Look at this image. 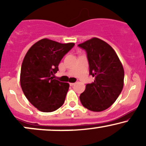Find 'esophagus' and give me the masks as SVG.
<instances>
[{"label":"esophagus","instance_id":"obj_1","mask_svg":"<svg viewBox=\"0 0 146 146\" xmlns=\"http://www.w3.org/2000/svg\"><path fill=\"white\" fill-rule=\"evenodd\" d=\"M74 85H75V83H70V86H74Z\"/></svg>","mask_w":146,"mask_h":146}]
</instances>
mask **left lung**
I'll return each instance as SVG.
<instances>
[{"mask_svg":"<svg viewBox=\"0 0 146 146\" xmlns=\"http://www.w3.org/2000/svg\"><path fill=\"white\" fill-rule=\"evenodd\" d=\"M78 46L86 51L89 74L95 78L93 83L86 85L80 102L91 111H103L116 101L123 89V66L113 48L99 38H92Z\"/></svg>","mask_w":146,"mask_h":146,"instance_id":"obj_1","label":"left lung"}]
</instances>
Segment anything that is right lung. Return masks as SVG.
I'll return each mask as SVG.
<instances>
[{"mask_svg":"<svg viewBox=\"0 0 146 146\" xmlns=\"http://www.w3.org/2000/svg\"><path fill=\"white\" fill-rule=\"evenodd\" d=\"M74 45L44 38L35 43L25 55L21 71L22 90L30 103L42 112L55 111L64 102L69 84L53 76L61 60Z\"/></svg>","mask_w":146,"mask_h":146,"instance_id":"obj_1","label":"right lung"}]
</instances>
